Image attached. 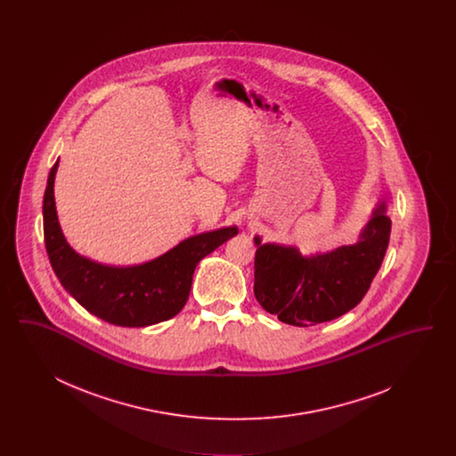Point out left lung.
I'll return each instance as SVG.
<instances>
[{
  "label": "left lung",
  "mask_w": 456,
  "mask_h": 456,
  "mask_svg": "<svg viewBox=\"0 0 456 456\" xmlns=\"http://www.w3.org/2000/svg\"><path fill=\"white\" fill-rule=\"evenodd\" d=\"M387 201L370 212L354 244L305 256L296 246L255 236V297L282 323L314 326L331 322L362 301L388 242Z\"/></svg>",
  "instance_id": "8db88e82"
}]
</instances>
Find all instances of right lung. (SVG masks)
Instances as JSON below:
<instances>
[{"label": "right lung", "mask_w": 456, "mask_h": 456, "mask_svg": "<svg viewBox=\"0 0 456 456\" xmlns=\"http://www.w3.org/2000/svg\"><path fill=\"white\" fill-rule=\"evenodd\" d=\"M53 166L44 193V242L51 266L66 292L88 313L110 325L142 328L174 318L188 301L196 265L216 251L238 227H224L181 240L173 249L133 266H109L78 255L58 222Z\"/></svg>", "instance_id": "add662e5"}]
</instances>
